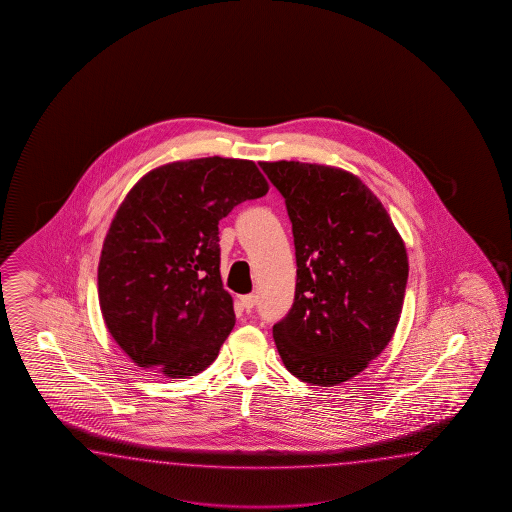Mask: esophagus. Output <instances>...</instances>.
I'll list each match as a JSON object with an SVG mask.
<instances>
[{"instance_id":"esophagus-1","label":"esophagus","mask_w":512,"mask_h":512,"mask_svg":"<svg viewBox=\"0 0 512 512\" xmlns=\"http://www.w3.org/2000/svg\"><path fill=\"white\" fill-rule=\"evenodd\" d=\"M240 302L247 311H251L252 307L256 305V296H252V294H245V296H240Z\"/></svg>"}]
</instances>
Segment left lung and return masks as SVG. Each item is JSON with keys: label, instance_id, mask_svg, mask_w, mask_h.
Masks as SVG:
<instances>
[{"label": "left lung", "instance_id": "8db88e82", "mask_svg": "<svg viewBox=\"0 0 512 512\" xmlns=\"http://www.w3.org/2000/svg\"><path fill=\"white\" fill-rule=\"evenodd\" d=\"M260 166L285 199L298 267L293 307L272 337L294 377L337 386L392 340L408 280L403 238L357 175L298 161Z\"/></svg>", "mask_w": 512, "mask_h": 512}]
</instances>
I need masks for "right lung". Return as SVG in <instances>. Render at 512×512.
I'll return each mask as SVG.
<instances>
[{
  "mask_svg": "<svg viewBox=\"0 0 512 512\" xmlns=\"http://www.w3.org/2000/svg\"><path fill=\"white\" fill-rule=\"evenodd\" d=\"M269 192L245 159L163 164L120 203L98 261L109 335L142 370L186 379L207 370L236 324L219 272V221Z\"/></svg>",
  "mask_w": 512,
  "mask_h": 512,
  "instance_id": "obj_1",
  "label": "right lung"
}]
</instances>
